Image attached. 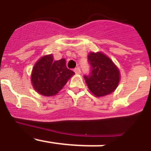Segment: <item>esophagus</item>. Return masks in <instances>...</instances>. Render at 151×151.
Wrapping results in <instances>:
<instances>
[{
    "label": "esophagus",
    "instance_id": "1",
    "mask_svg": "<svg viewBox=\"0 0 151 151\" xmlns=\"http://www.w3.org/2000/svg\"><path fill=\"white\" fill-rule=\"evenodd\" d=\"M74 72L76 74H80L81 73V69H80L79 67H76V68H75L74 69Z\"/></svg>",
    "mask_w": 151,
    "mask_h": 151
}]
</instances>
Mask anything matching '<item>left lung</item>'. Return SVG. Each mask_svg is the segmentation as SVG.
Segmentation results:
<instances>
[{
  "label": "left lung",
  "instance_id": "1",
  "mask_svg": "<svg viewBox=\"0 0 151 151\" xmlns=\"http://www.w3.org/2000/svg\"><path fill=\"white\" fill-rule=\"evenodd\" d=\"M88 60L90 73L84 78L89 90L97 97L112 93L119 82V71L113 61L101 52L90 53Z\"/></svg>",
  "mask_w": 151,
  "mask_h": 151
}]
</instances>
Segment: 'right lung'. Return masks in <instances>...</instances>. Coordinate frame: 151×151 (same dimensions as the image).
I'll return each instance as SVG.
<instances>
[{
	"label": "right lung",
	"mask_w": 151,
	"mask_h": 151,
	"mask_svg": "<svg viewBox=\"0 0 151 151\" xmlns=\"http://www.w3.org/2000/svg\"><path fill=\"white\" fill-rule=\"evenodd\" d=\"M74 72L66 66V60H54L53 56L41 57L36 63L32 73V82L39 94L53 96L63 88Z\"/></svg>",
	"instance_id": "1"
}]
</instances>
